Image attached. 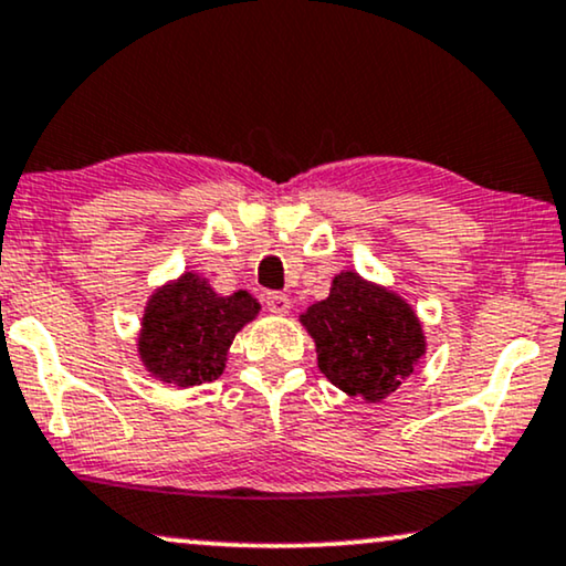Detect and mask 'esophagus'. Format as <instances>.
<instances>
[{
    "label": "esophagus",
    "instance_id": "obj_1",
    "mask_svg": "<svg viewBox=\"0 0 566 566\" xmlns=\"http://www.w3.org/2000/svg\"><path fill=\"white\" fill-rule=\"evenodd\" d=\"M263 303H266L269 311L276 315H287L292 311V300L287 295H282V292H269V295L263 297Z\"/></svg>",
    "mask_w": 566,
    "mask_h": 566
}]
</instances>
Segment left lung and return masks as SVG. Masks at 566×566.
<instances>
[{"label": "left lung", "mask_w": 566, "mask_h": 566, "mask_svg": "<svg viewBox=\"0 0 566 566\" xmlns=\"http://www.w3.org/2000/svg\"><path fill=\"white\" fill-rule=\"evenodd\" d=\"M300 323L315 342L321 373L365 403L401 388L427 354L424 328L411 303L354 269L336 274L328 297L307 307Z\"/></svg>", "instance_id": "obj_1"}]
</instances>
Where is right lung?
<instances>
[{
    "label": "right lung",
    "mask_w": 566,
    "mask_h": 566,
    "mask_svg": "<svg viewBox=\"0 0 566 566\" xmlns=\"http://www.w3.org/2000/svg\"><path fill=\"white\" fill-rule=\"evenodd\" d=\"M261 311L248 290L220 295L207 276L184 271L147 297L139 361L163 386L186 390L224 373L232 338Z\"/></svg>",
    "instance_id": "add662e5"
}]
</instances>
